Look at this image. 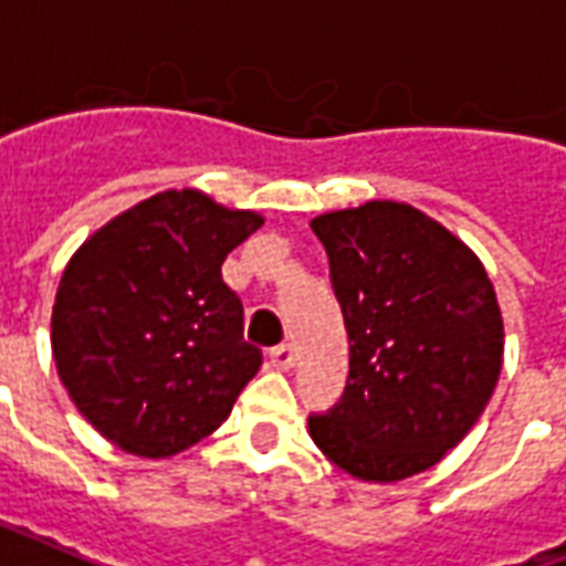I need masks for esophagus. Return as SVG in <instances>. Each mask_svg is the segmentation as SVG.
<instances>
[{
	"mask_svg": "<svg viewBox=\"0 0 566 566\" xmlns=\"http://www.w3.org/2000/svg\"><path fill=\"white\" fill-rule=\"evenodd\" d=\"M270 365L279 370H291L293 368V347L291 344H279L270 350Z\"/></svg>",
	"mask_w": 566,
	"mask_h": 566,
	"instance_id": "34e87169",
	"label": "esophagus"
}]
</instances>
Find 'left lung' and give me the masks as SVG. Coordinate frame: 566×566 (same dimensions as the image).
Returning a JSON list of instances; mask_svg holds the SVG:
<instances>
[{
	"instance_id": "left-lung-1",
	"label": "left lung",
	"mask_w": 566,
	"mask_h": 566,
	"mask_svg": "<svg viewBox=\"0 0 566 566\" xmlns=\"http://www.w3.org/2000/svg\"><path fill=\"white\" fill-rule=\"evenodd\" d=\"M329 254L350 377L314 446L359 481L437 465L474 427L502 374L504 323L478 254L437 219L368 201L312 219Z\"/></svg>"
}]
</instances>
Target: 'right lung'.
<instances>
[{
	"mask_svg": "<svg viewBox=\"0 0 566 566\" xmlns=\"http://www.w3.org/2000/svg\"><path fill=\"white\" fill-rule=\"evenodd\" d=\"M264 226L198 189H166L94 231L64 266L53 359L85 421L136 457H171L213 433L261 368L231 249Z\"/></svg>",
	"mask_w": 566,
	"mask_h": 566,
	"instance_id": "right-lung-1",
	"label": "right lung"
}]
</instances>
